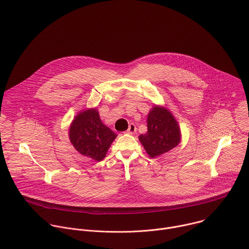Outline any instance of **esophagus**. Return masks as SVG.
Wrapping results in <instances>:
<instances>
[{
	"label": "esophagus",
	"instance_id": "obj_1",
	"mask_svg": "<svg viewBox=\"0 0 249 249\" xmlns=\"http://www.w3.org/2000/svg\"><path fill=\"white\" fill-rule=\"evenodd\" d=\"M136 131H137V128H136L135 124H130V125H129V128H128V130H127V133L130 134V135H133V134L136 133Z\"/></svg>",
	"mask_w": 249,
	"mask_h": 249
}]
</instances>
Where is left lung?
Masks as SVG:
<instances>
[{"label": "left lung", "mask_w": 249, "mask_h": 249, "mask_svg": "<svg viewBox=\"0 0 249 249\" xmlns=\"http://www.w3.org/2000/svg\"><path fill=\"white\" fill-rule=\"evenodd\" d=\"M147 123L148 131L141 134L139 140L152 159L169 152L180 143L178 122L164 106L154 104L148 114Z\"/></svg>", "instance_id": "1"}]
</instances>
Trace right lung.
Listing matches in <instances>:
<instances>
[{
  "label": "right lung",
  "mask_w": 249,
  "mask_h": 249,
  "mask_svg": "<svg viewBox=\"0 0 249 249\" xmlns=\"http://www.w3.org/2000/svg\"><path fill=\"white\" fill-rule=\"evenodd\" d=\"M116 137L117 134L101 122L96 108L80 111L69 129L71 144L81 155L95 161L105 158Z\"/></svg>",
  "instance_id": "right-lung-1"
}]
</instances>
